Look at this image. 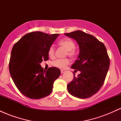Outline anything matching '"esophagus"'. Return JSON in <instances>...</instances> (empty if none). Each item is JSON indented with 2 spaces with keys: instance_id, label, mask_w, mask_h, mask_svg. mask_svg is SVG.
<instances>
[{
  "instance_id": "1",
  "label": "esophagus",
  "mask_w": 121,
  "mask_h": 121,
  "mask_svg": "<svg viewBox=\"0 0 121 121\" xmlns=\"http://www.w3.org/2000/svg\"><path fill=\"white\" fill-rule=\"evenodd\" d=\"M65 72H66V71H65V70H61V74H62V73H64Z\"/></svg>"
}]
</instances>
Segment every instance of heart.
<instances>
[{"instance_id": "heart-1", "label": "heart", "mask_w": 121, "mask_h": 121, "mask_svg": "<svg viewBox=\"0 0 121 121\" xmlns=\"http://www.w3.org/2000/svg\"><path fill=\"white\" fill-rule=\"evenodd\" d=\"M59 45L64 48L67 51L66 55H68L69 56L73 57L76 55L74 49L75 44L74 41L68 38L63 39L60 40L59 41ZM48 54L51 57H53L54 56V55H55V48H54L53 47L51 46L49 47L48 51ZM69 64V60L65 59L62 60H57L53 62L52 64L56 67L64 69Z\"/></svg>"}]
</instances>
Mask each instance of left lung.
<instances>
[{
    "label": "left lung",
    "instance_id": "left-lung-1",
    "mask_svg": "<svg viewBox=\"0 0 121 121\" xmlns=\"http://www.w3.org/2000/svg\"><path fill=\"white\" fill-rule=\"evenodd\" d=\"M64 35L74 39L80 50L71 68L80 74L76 77L73 73L74 78L68 84V91L77 98H89L100 89L106 78L110 65L106 48L93 36L81 30Z\"/></svg>",
    "mask_w": 121,
    "mask_h": 121
}]
</instances>
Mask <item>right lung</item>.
Returning a JSON list of instances; mask_svg holds the SVG:
<instances>
[{
    "mask_svg": "<svg viewBox=\"0 0 121 121\" xmlns=\"http://www.w3.org/2000/svg\"><path fill=\"white\" fill-rule=\"evenodd\" d=\"M59 34L33 32L25 35L12 48L9 64L11 78L19 91L31 99H40L52 93L60 76L59 68L44 71L40 64L49 59L48 49Z\"/></svg>",
    "mask_w": 121,
    "mask_h": 121,
    "instance_id": "add662e5",
    "label": "right lung"
}]
</instances>
